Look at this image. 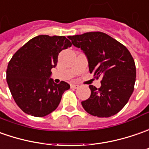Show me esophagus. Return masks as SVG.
Listing matches in <instances>:
<instances>
[{
    "instance_id": "esophagus-1",
    "label": "esophagus",
    "mask_w": 149,
    "mask_h": 149,
    "mask_svg": "<svg viewBox=\"0 0 149 149\" xmlns=\"http://www.w3.org/2000/svg\"><path fill=\"white\" fill-rule=\"evenodd\" d=\"M71 87H72V88H77V87H79V85L72 84L71 85Z\"/></svg>"
}]
</instances>
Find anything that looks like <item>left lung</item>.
I'll return each instance as SVG.
<instances>
[{
    "instance_id": "left-lung-1",
    "label": "left lung",
    "mask_w": 149,
    "mask_h": 149,
    "mask_svg": "<svg viewBox=\"0 0 149 149\" xmlns=\"http://www.w3.org/2000/svg\"><path fill=\"white\" fill-rule=\"evenodd\" d=\"M72 44L80 48L88 59L89 71L96 79L101 77L100 88L90 85L91 95L81 102L84 110L97 117H110L127 104L134 89V60L125 45L102 32L68 36Z\"/></svg>"
}]
</instances>
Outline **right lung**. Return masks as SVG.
Segmentation results:
<instances>
[{"label":"right lung","instance_id":"right-lung-1","mask_svg":"<svg viewBox=\"0 0 149 149\" xmlns=\"http://www.w3.org/2000/svg\"><path fill=\"white\" fill-rule=\"evenodd\" d=\"M72 46L65 36L39 35L14 54L6 70V81L14 100L24 113L44 117L57 109L70 85L54 83L51 69L59 53Z\"/></svg>","mask_w":149,"mask_h":149}]
</instances>
